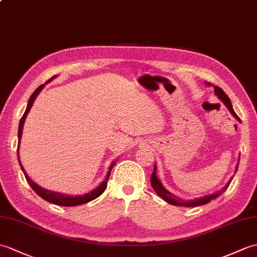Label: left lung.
<instances>
[{
	"label": "left lung",
	"instance_id": "obj_1",
	"mask_svg": "<svg viewBox=\"0 0 257 257\" xmlns=\"http://www.w3.org/2000/svg\"><path fill=\"white\" fill-rule=\"evenodd\" d=\"M205 83H206L207 86H211L212 85L211 83H209V82H205ZM213 89H214V94H216V96H218V98L221 100L222 103L226 106V108L229 109V111L231 112V115L233 116L237 121L241 122L240 118L237 117V115L235 114V111L233 110V107H232L231 100L228 97V95H226L219 86H213ZM238 161H240V157H238L237 163H236V166H235V172L237 171ZM232 180H233V176L230 178L229 182L225 184V186H223L221 189L219 190V192H216V193L210 194V195H205V196H202V197H199V198H195V199H190V200H184V199H181L180 197L175 196L174 194L170 193L169 190L163 186L162 182L160 181V178L157 175V165L156 164H154V170H153V173H152V175H151L152 187H153L154 190H156V193L161 197V198L164 199L166 202H169V204H171V205L181 206V207H197V206H201V205L208 204V202H210L212 199H216L217 197H219L220 195H221L224 192V190L229 187V185H230Z\"/></svg>",
	"mask_w": 257,
	"mask_h": 257
}]
</instances>
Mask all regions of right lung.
Returning a JSON list of instances; mask_svg holds the SVG:
<instances>
[{
	"label": "right lung",
	"mask_w": 257,
	"mask_h": 257,
	"mask_svg": "<svg viewBox=\"0 0 257 257\" xmlns=\"http://www.w3.org/2000/svg\"><path fill=\"white\" fill-rule=\"evenodd\" d=\"M57 75L52 76L51 79L48 81L50 82L52 81L53 79H56ZM48 82H46L45 84L40 85L36 91L32 94V96L29 97V100H28V104H27V107H26V110L25 112H24V115L21 119L20 121V126H19V148H17V159H19V162H20V166L21 169L24 173V175H25L26 180L28 182V184L31 185V187L35 190L36 193H37L41 198L51 202V204H55V205H58V206H64V207H73V206H79V205H83V204H86V202L91 201L95 198H97V197H99L101 194L104 193V190L106 189L107 187V181H108L109 178V175H110V172H111V169L112 166H115V164L117 163V161H112L109 169H108V172H107V175L105 177V180L101 182L98 186L96 188H94L93 190H91V192H88L84 195H75V196H71V195H65V194H62V193H58V192H51V190H48L46 188H43L40 187L39 185L37 183H35L31 177H29L27 175V173L25 171V169L23 168V165L21 163V160H20V154H19V149H20V142H21V139H22V135H23V127H24V122H25V119L28 115L29 110H31L32 106L34 104V101L36 99V97L38 96V94L41 92V89H43L45 87V85L47 84Z\"/></svg>",
	"instance_id": "add662e5"
}]
</instances>
